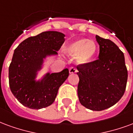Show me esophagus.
<instances>
[{
  "label": "esophagus",
  "mask_w": 133,
  "mask_h": 133,
  "mask_svg": "<svg viewBox=\"0 0 133 133\" xmlns=\"http://www.w3.org/2000/svg\"><path fill=\"white\" fill-rule=\"evenodd\" d=\"M77 69L75 68V67H70L69 68V72L70 73V74H72V73H75V72H77Z\"/></svg>",
  "instance_id": "1"
}]
</instances>
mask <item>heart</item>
I'll use <instances>...</instances> for the list:
<instances>
[{
  "label": "heart",
  "mask_w": 133,
  "mask_h": 133,
  "mask_svg": "<svg viewBox=\"0 0 133 133\" xmlns=\"http://www.w3.org/2000/svg\"><path fill=\"white\" fill-rule=\"evenodd\" d=\"M95 42L86 39H77L67 46L65 52L71 56H76L79 64H87L91 61L97 53Z\"/></svg>",
  "instance_id": "1"
}]
</instances>
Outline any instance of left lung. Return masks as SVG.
<instances>
[{
    "instance_id": "obj_1",
    "label": "left lung",
    "mask_w": 133,
    "mask_h": 133,
    "mask_svg": "<svg viewBox=\"0 0 133 133\" xmlns=\"http://www.w3.org/2000/svg\"><path fill=\"white\" fill-rule=\"evenodd\" d=\"M99 59L77 66L80 104L91 111H102L116 104L124 94L128 70L123 53L109 39L96 35Z\"/></svg>"
}]
</instances>
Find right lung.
Masks as SVG:
<instances>
[{"instance_id": "obj_1", "label": "right lung", "mask_w": 133, "mask_h": 133, "mask_svg": "<svg viewBox=\"0 0 133 133\" xmlns=\"http://www.w3.org/2000/svg\"><path fill=\"white\" fill-rule=\"evenodd\" d=\"M65 36L59 31H44L24 40L14 51L9 67V85L12 93L24 107L40 109L55 101L59 87L69 75L68 69L47 72L38 80L36 78L44 59L58 55Z\"/></svg>"}]
</instances>
